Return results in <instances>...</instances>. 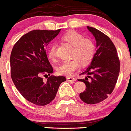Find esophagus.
I'll return each instance as SVG.
<instances>
[{
    "label": "esophagus",
    "mask_w": 131,
    "mask_h": 131,
    "mask_svg": "<svg viewBox=\"0 0 131 131\" xmlns=\"http://www.w3.org/2000/svg\"><path fill=\"white\" fill-rule=\"evenodd\" d=\"M67 80L69 81H74L76 80V79L73 78V77H68V78H67Z\"/></svg>",
    "instance_id": "esophagus-1"
}]
</instances>
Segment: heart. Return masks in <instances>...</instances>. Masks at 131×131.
<instances>
[{
	"label": "heart",
	"mask_w": 131,
	"mask_h": 131,
	"mask_svg": "<svg viewBox=\"0 0 131 131\" xmlns=\"http://www.w3.org/2000/svg\"><path fill=\"white\" fill-rule=\"evenodd\" d=\"M61 40L73 46L71 60L63 61L57 69L58 73L62 75L70 76L83 65L89 63L95 53L94 43L88 38H83L81 34L75 31H70L61 36ZM48 57L53 60L56 57V46L52 45L48 50Z\"/></svg>",
	"instance_id": "obj_1"
}]
</instances>
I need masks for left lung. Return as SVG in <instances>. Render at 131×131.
<instances>
[{
	"mask_svg": "<svg viewBox=\"0 0 131 131\" xmlns=\"http://www.w3.org/2000/svg\"><path fill=\"white\" fill-rule=\"evenodd\" d=\"M87 28L95 38L97 51L90 65L82 73L87 77L78 79L86 85L85 91L79 94V97L85 103L96 104L107 99L113 91L120 71V61L115 46L109 37L95 28Z\"/></svg>",
	"mask_w": 131,
	"mask_h": 131,
	"instance_id": "obj_1",
	"label": "left lung"
}]
</instances>
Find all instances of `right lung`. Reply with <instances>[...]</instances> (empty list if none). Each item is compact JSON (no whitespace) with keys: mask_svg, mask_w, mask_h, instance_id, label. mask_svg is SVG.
I'll list each match as a JSON object with an SVG mask.
<instances>
[{"mask_svg":"<svg viewBox=\"0 0 131 131\" xmlns=\"http://www.w3.org/2000/svg\"><path fill=\"white\" fill-rule=\"evenodd\" d=\"M60 30L30 31L18 40L11 52L12 81L26 100L37 105L43 106L52 102L60 84L66 81L63 76L51 75L43 82L41 77L53 73L45 49Z\"/></svg>","mask_w":131,"mask_h":131,"instance_id":"1","label":"right lung"}]
</instances>
